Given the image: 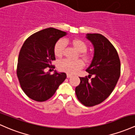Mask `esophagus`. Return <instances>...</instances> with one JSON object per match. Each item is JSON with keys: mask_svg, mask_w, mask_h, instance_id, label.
I'll use <instances>...</instances> for the list:
<instances>
[{"mask_svg": "<svg viewBox=\"0 0 135 135\" xmlns=\"http://www.w3.org/2000/svg\"><path fill=\"white\" fill-rule=\"evenodd\" d=\"M72 76V75H71V74H67V78H71V77Z\"/></svg>", "mask_w": 135, "mask_h": 135, "instance_id": "34e87169", "label": "esophagus"}]
</instances>
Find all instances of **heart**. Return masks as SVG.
Segmentation results:
<instances>
[{
  "label": "heart",
  "instance_id": "heart-1",
  "mask_svg": "<svg viewBox=\"0 0 135 135\" xmlns=\"http://www.w3.org/2000/svg\"><path fill=\"white\" fill-rule=\"evenodd\" d=\"M72 43L75 49L79 52L83 53L87 50V46L85 43L80 39H74L72 41ZM65 47H66V41L64 39H60L55 43L54 51L56 57H61L62 56ZM81 56L85 60H89V56L87 54H82ZM83 66H84V62L82 60L80 59L75 60L63 59L60 60L57 64V68L60 71L67 73L68 74L75 73L79 69H81Z\"/></svg>",
  "mask_w": 135,
  "mask_h": 135
}]
</instances>
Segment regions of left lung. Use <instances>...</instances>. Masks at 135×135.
<instances>
[{"label":"left lung","instance_id":"left-lung-1","mask_svg":"<svg viewBox=\"0 0 135 135\" xmlns=\"http://www.w3.org/2000/svg\"><path fill=\"white\" fill-rule=\"evenodd\" d=\"M86 37L93 45L94 54L86 69L89 75L80 77L75 92L84 105L93 107L104 101L112 92L120 77V61L115 48L103 35L87 34Z\"/></svg>","mask_w":135,"mask_h":135}]
</instances>
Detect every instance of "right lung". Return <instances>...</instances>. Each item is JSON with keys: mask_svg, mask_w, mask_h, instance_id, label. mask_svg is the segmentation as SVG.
Returning <instances> with one entry per match:
<instances>
[{"mask_svg": "<svg viewBox=\"0 0 135 135\" xmlns=\"http://www.w3.org/2000/svg\"><path fill=\"white\" fill-rule=\"evenodd\" d=\"M66 35L65 32L52 27L45 28L31 35L21 48L16 74L22 90L33 100H48L66 78L65 73H59L55 71L50 75L45 72L46 68L54 71V46Z\"/></svg>", "mask_w": 135, "mask_h": 135, "instance_id": "1", "label": "right lung"}]
</instances>
